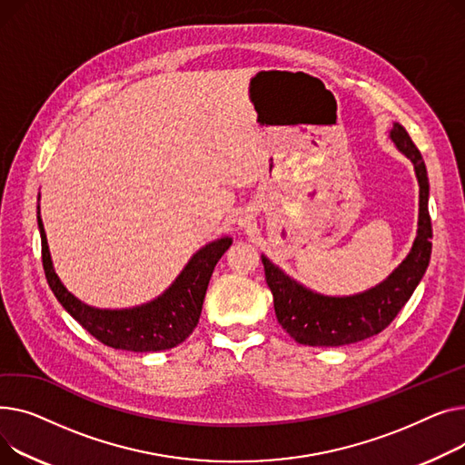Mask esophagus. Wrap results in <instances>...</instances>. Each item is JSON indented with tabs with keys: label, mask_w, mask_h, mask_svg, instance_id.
<instances>
[{
	"label": "esophagus",
	"mask_w": 465,
	"mask_h": 465,
	"mask_svg": "<svg viewBox=\"0 0 465 465\" xmlns=\"http://www.w3.org/2000/svg\"><path fill=\"white\" fill-rule=\"evenodd\" d=\"M252 223H253V215L248 213V212H242L240 217H238V225L245 229V227H250Z\"/></svg>",
	"instance_id": "esophagus-1"
}]
</instances>
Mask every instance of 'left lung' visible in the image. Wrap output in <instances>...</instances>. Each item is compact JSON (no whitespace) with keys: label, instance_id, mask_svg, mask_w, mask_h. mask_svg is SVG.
I'll return each instance as SVG.
<instances>
[{"label":"left lung","instance_id":"1","mask_svg":"<svg viewBox=\"0 0 465 465\" xmlns=\"http://www.w3.org/2000/svg\"><path fill=\"white\" fill-rule=\"evenodd\" d=\"M394 146L413 163L419 182L417 238L407 257L392 274L375 287L349 294L329 296L308 289L261 255L266 283L274 294V310L283 331L298 343L312 347H340L357 343L385 331L420 283L431 255V222L428 213L430 183L424 159L403 125L389 131Z\"/></svg>","mask_w":465,"mask_h":465}]
</instances>
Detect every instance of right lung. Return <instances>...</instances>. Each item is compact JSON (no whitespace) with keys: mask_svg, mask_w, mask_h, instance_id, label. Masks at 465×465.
<instances>
[{"mask_svg":"<svg viewBox=\"0 0 465 465\" xmlns=\"http://www.w3.org/2000/svg\"><path fill=\"white\" fill-rule=\"evenodd\" d=\"M37 223L41 232L46 282L54 296L58 298V302L95 340L113 349L133 352L173 349L185 338H189V334L195 331L199 322L212 272L217 261L223 257V253L232 243L231 236H222L203 245L187 261V264L183 266L178 278L169 285V289L163 291L157 298L150 300V302L133 308L106 310L82 302L80 298H76L62 283L52 264L41 215H37Z\"/></svg>","mask_w":465,"mask_h":465,"instance_id":"1","label":"right lung"}]
</instances>
